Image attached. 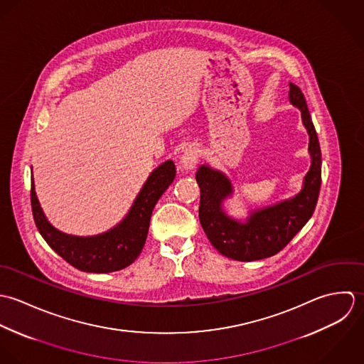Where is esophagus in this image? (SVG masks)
<instances>
[{
	"label": "esophagus",
	"mask_w": 364,
	"mask_h": 364,
	"mask_svg": "<svg viewBox=\"0 0 364 364\" xmlns=\"http://www.w3.org/2000/svg\"><path fill=\"white\" fill-rule=\"evenodd\" d=\"M200 159V150L196 146H188L181 156V166L186 170H193Z\"/></svg>",
	"instance_id": "34e87169"
}]
</instances>
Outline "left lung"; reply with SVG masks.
Here are the masks:
<instances>
[{
	"label": "left lung",
	"instance_id": "obj_1",
	"mask_svg": "<svg viewBox=\"0 0 364 364\" xmlns=\"http://www.w3.org/2000/svg\"><path fill=\"white\" fill-rule=\"evenodd\" d=\"M290 101L301 109L302 122L309 134L311 168L302 190L291 200L256 211L245 223L230 219L222 211V201L232 193L229 180L217 170L201 166L196 174L201 190L200 222L213 246L226 257L253 262L274 256L312 217L321 190V147L305 98L299 87L290 82Z\"/></svg>",
	"mask_w": 364,
	"mask_h": 364
}]
</instances>
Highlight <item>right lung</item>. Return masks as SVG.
<instances>
[{"label":"right lung","instance_id":"obj_1","mask_svg":"<svg viewBox=\"0 0 364 364\" xmlns=\"http://www.w3.org/2000/svg\"><path fill=\"white\" fill-rule=\"evenodd\" d=\"M176 177L171 160L159 166L147 178L129 214L117 228L90 237L70 236L55 229L45 218L31 186V205L38 230L48 245L73 267L88 273H109L128 267L145 246L151 211Z\"/></svg>","mask_w":364,"mask_h":364}]
</instances>
